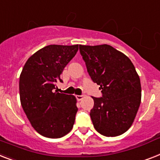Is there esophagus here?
<instances>
[{
  "label": "esophagus",
  "instance_id": "obj_1",
  "mask_svg": "<svg viewBox=\"0 0 160 160\" xmlns=\"http://www.w3.org/2000/svg\"><path fill=\"white\" fill-rule=\"evenodd\" d=\"M76 98L78 101H80L83 98V95H76Z\"/></svg>",
  "mask_w": 160,
  "mask_h": 160
}]
</instances>
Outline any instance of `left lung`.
<instances>
[{
    "mask_svg": "<svg viewBox=\"0 0 160 160\" xmlns=\"http://www.w3.org/2000/svg\"><path fill=\"white\" fill-rule=\"evenodd\" d=\"M80 52L89 76L102 89V97H92L93 127L105 136L123 134L132 127L141 104V80L134 65L108 44L80 45Z\"/></svg>",
    "mask_w": 160,
    "mask_h": 160,
    "instance_id": "left-lung-1",
    "label": "left lung"
}]
</instances>
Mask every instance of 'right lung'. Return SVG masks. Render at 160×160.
I'll use <instances>...</instances> for the list:
<instances>
[{"label": "right lung", "mask_w": 160, "mask_h": 160, "mask_svg": "<svg viewBox=\"0 0 160 160\" xmlns=\"http://www.w3.org/2000/svg\"><path fill=\"white\" fill-rule=\"evenodd\" d=\"M78 49V44L44 47L28 58L19 76L22 108L35 131L45 137L61 138L73 128L76 97L54 89Z\"/></svg>", "instance_id": "right-lung-1"}]
</instances>
